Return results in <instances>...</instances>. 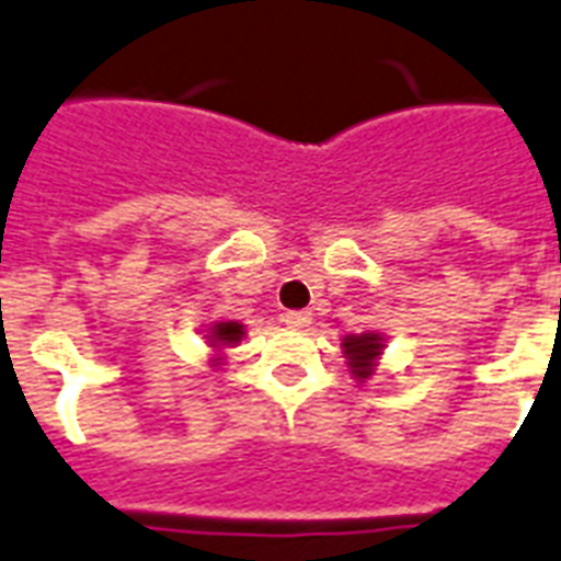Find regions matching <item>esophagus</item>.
Here are the masks:
<instances>
[{"label":"esophagus","instance_id":"esophagus-1","mask_svg":"<svg viewBox=\"0 0 561 561\" xmlns=\"http://www.w3.org/2000/svg\"><path fill=\"white\" fill-rule=\"evenodd\" d=\"M285 323H288L291 330H302V327H309V323H312V314H309V312H288V314H285Z\"/></svg>","mask_w":561,"mask_h":561}]
</instances>
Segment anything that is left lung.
Segmentation results:
<instances>
[{
  "instance_id": "left-lung-1",
  "label": "left lung",
  "mask_w": 561,
  "mask_h": 561,
  "mask_svg": "<svg viewBox=\"0 0 561 561\" xmlns=\"http://www.w3.org/2000/svg\"><path fill=\"white\" fill-rule=\"evenodd\" d=\"M386 347V335L383 333H356V335H344L342 339V354L347 359V368L354 380L365 383L368 377L375 375L377 359L383 356Z\"/></svg>"
}]
</instances>
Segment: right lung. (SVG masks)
<instances>
[{"label":"right lung","mask_w":561,"mask_h":561,"mask_svg":"<svg viewBox=\"0 0 561 561\" xmlns=\"http://www.w3.org/2000/svg\"><path fill=\"white\" fill-rule=\"evenodd\" d=\"M247 335V327L238 321H210L205 330V342L214 347L210 365H222L226 359V347H238L240 339Z\"/></svg>","instance_id":"right-lung-1"}]
</instances>
